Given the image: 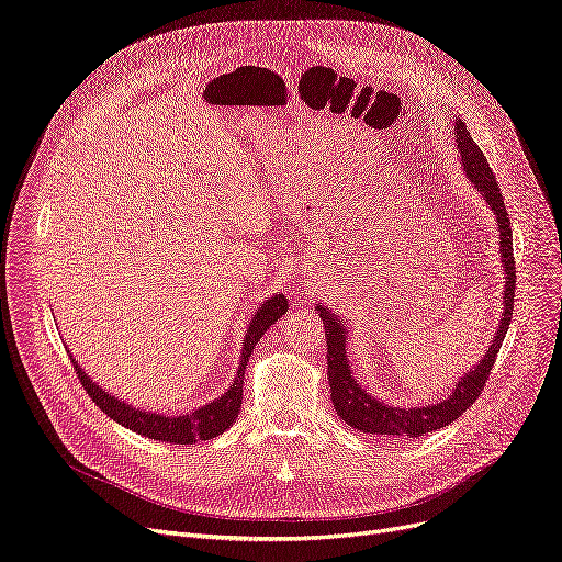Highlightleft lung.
I'll list each match as a JSON object with an SVG mask.
<instances>
[{"mask_svg":"<svg viewBox=\"0 0 562 562\" xmlns=\"http://www.w3.org/2000/svg\"><path fill=\"white\" fill-rule=\"evenodd\" d=\"M456 145H459L463 171L470 178L472 187L484 196L488 207L497 220V232H501V261H503V276H505V294H503V317L497 322L495 336L486 349L482 361L472 366L463 378L453 384L451 393L435 405L424 407H398L386 405L384 401L370 396V393L357 382L355 372H351L347 359V324L338 313L328 310V305H315L317 315L324 322L326 330V361H328V384H330V401L338 412V417L361 432L382 435V438H398V435H412L419 438L424 432H432L438 428L449 426L480 396L491 368L495 363L497 351L503 347L505 334L512 322V307H514V286H516V270H514V249H512V228L509 215L501 194V187L495 182V176L486 157L482 155L480 145H474L470 132L461 117H456L453 124Z\"/></svg>","mask_w":562,"mask_h":562,"instance_id":"1","label":"left lung"}]
</instances>
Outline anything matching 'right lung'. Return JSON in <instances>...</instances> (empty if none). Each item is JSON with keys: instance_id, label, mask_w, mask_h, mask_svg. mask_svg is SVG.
I'll list each match as a JSON object with an SVG mask.
<instances>
[{"instance_id": "add662e5", "label": "right lung", "mask_w": 562, "mask_h": 562, "mask_svg": "<svg viewBox=\"0 0 562 562\" xmlns=\"http://www.w3.org/2000/svg\"><path fill=\"white\" fill-rule=\"evenodd\" d=\"M289 310L286 296L284 294H273L268 301L259 305L257 313L249 319L247 334L243 340L240 349V363L236 378L228 384V389L222 393L220 398L201 405L199 409H192L187 414H159L150 409H140L130 405L127 401H122L106 389H101L86 370L78 366V361L71 357V363L76 368V375L80 384L86 386L90 393V398L99 405L101 412H106L113 422L120 426L130 428L143 438L150 440H161V442H171V445H196L199 440H213L217 435H222L228 426H234L240 405H243V375H245V366L252 357L255 345L259 338L266 334V328L273 326L284 313Z\"/></svg>"}]
</instances>
